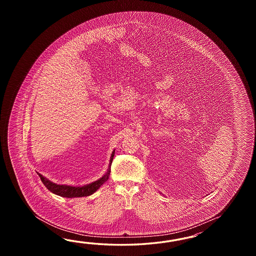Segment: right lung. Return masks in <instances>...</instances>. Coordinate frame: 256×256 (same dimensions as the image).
Here are the masks:
<instances>
[{"label": "right lung", "instance_id": "right-lung-1", "mask_svg": "<svg viewBox=\"0 0 256 256\" xmlns=\"http://www.w3.org/2000/svg\"><path fill=\"white\" fill-rule=\"evenodd\" d=\"M114 156V151L112 154L110 160V166L112 163V159ZM110 173V168L108 169L107 173L104 174L102 178L92 182L88 185L83 186H72L68 185H58L51 182L50 180L46 178L42 174L38 173L41 181L43 182L44 185L46 188L54 193L56 195L58 196H65V198H80V196H87L93 194L94 192L98 190L100 186L104 184L105 181H107L109 178V174Z\"/></svg>", "mask_w": 256, "mask_h": 256}]
</instances>
